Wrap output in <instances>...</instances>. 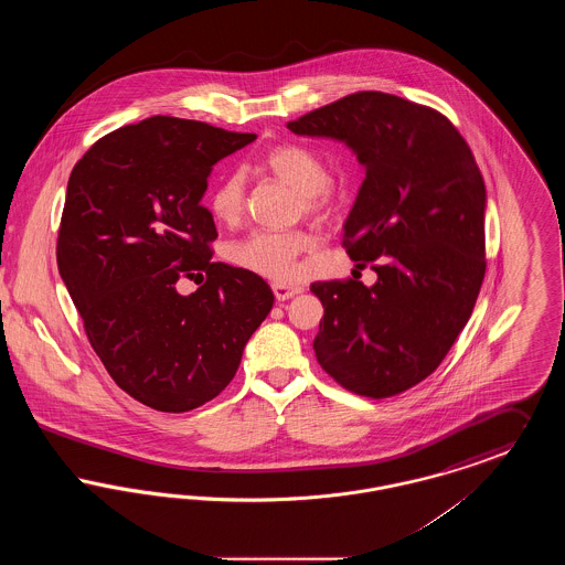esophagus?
I'll return each instance as SVG.
<instances>
[{"label": "esophagus", "instance_id": "34e87169", "mask_svg": "<svg viewBox=\"0 0 565 565\" xmlns=\"http://www.w3.org/2000/svg\"><path fill=\"white\" fill-rule=\"evenodd\" d=\"M302 292V288H298V286H281V284H273V295L275 298L281 302V300H290V298H295L296 295H300Z\"/></svg>", "mask_w": 565, "mask_h": 565}]
</instances>
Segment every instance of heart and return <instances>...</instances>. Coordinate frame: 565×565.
<instances>
[{"label": "heart", "instance_id": "1", "mask_svg": "<svg viewBox=\"0 0 565 565\" xmlns=\"http://www.w3.org/2000/svg\"><path fill=\"white\" fill-rule=\"evenodd\" d=\"M265 169L273 178L300 192L302 205L309 212H322L332 201L330 173L322 157L302 143L275 146L265 157ZM210 210L215 220L235 224L245 210V180L242 173L220 178L212 194ZM307 231H254L231 245V260L242 269L256 273L273 281L286 284L298 275V258L313 247Z\"/></svg>", "mask_w": 565, "mask_h": 565}]
</instances>
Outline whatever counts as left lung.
<instances>
[{
    "label": "left lung",
    "mask_w": 565,
    "mask_h": 565,
    "mask_svg": "<svg viewBox=\"0 0 565 565\" xmlns=\"http://www.w3.org/2000/svg\"><path fill=\"white\" fill-rule=\"evenodd\" d=\"M353 150L366 178L343 245L376 281H316L323 371L366 398H390L431 375L475 309L484 277L487 192L447 116L403 97L360 90L288 122Z\"/></svg>",
    "instance_id": "1"
}]
</instances>
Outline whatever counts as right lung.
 I'll return each instance as SVG.
<instances>
[{
  "mask_svg": "<svg viewBox=\"0 0 565 565\" xmlns=\"http://www.w3.org/2000/svg\"><path fill=\"white\" fill-rule=\"evenodd\" d=\"M254 139L152 116L95 141L70 175L58 273L109 376L162 413L215 398L273 307L260 275L212 263L201 205L215 162ZM194 274L204 286L180 296L177 279Z\"/></svg>",
  "mask_w": 565,
  "mask_h": 565,
  "instance_id": "right-lung-1",
  "label": "right lung"
}]
</instances>
